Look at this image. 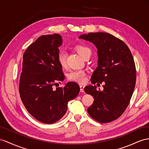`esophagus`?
I'll return each instance as SVG.
<instances>
[{
	"mask_svg": "<svg viewBox=\"0 0 149 149\" xmlns=\"http://www.w3.org/2000/svg\"><path fill=\"white\" fill-rule=\"evenodd\" d=\"M84 86L80 85V91H81V93L84 92Z\"/></svg>",
	"mask_w": 149,
	"mask_h": 149,
	"instance_id": "34e87169",
	"label": "esophagus"
}]
</instances>
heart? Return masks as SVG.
Wrapping results in <instances>:
<instances>
[{
  "mask_svg": "<svg viewBox=\"0 0 149 149\" xmlns=\"http://www.w3.org/2000/svg\"><path fill=\"white\" fill-rule=\"evenodd\" d=\"M75 50L79 54L81 55L84 58V57L91 53L90 49L86 47L84 45H77L75 46ZM66 58H67V53L64 50H61L58 53L57 60L58 62L62 67H65L66 65ZM67 79L70 81H74L79 83H83L85 81L86 79V73L85 72L82 70H72L70 71L67 75Z\"/></svg>",
  "mask_w": 149,
  "mask_h": 149,
  "instance_id": "obj_1",
  "label": "heart"
}]
</instances>
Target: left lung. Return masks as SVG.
<instances>
[{"mask_svg":"<svg viewBox=\"0 0 149 149\" xmlns=\"http://www.w3.org/2000/svg\"><path fill=\"white\" fill-rule=\"evenodd\" d=\"M79 38L96 46L98 65L91 81L97 85L104 83L102 91L96 86L84 88L94 99L87 111L99 123H109L121 116L130 101L136 82L134 60L128 46L111 34L89 33Z\"/></svg>","mask_w":149,"mask_h":149,"instance_id":"8db88e82","label":"left lung"}]
</instances>
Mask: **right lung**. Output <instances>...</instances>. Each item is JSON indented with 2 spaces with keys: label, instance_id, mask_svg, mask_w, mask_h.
Instances as JSON below:
<instances>
[{
  "label": "right lung",
  "instance_id": "add662e5",
  "mask_svg": "<svg viewBox=\"0 0 149 149\" xmlns=\"http://www.w3.org/2000/svg\"><path fill=\"white\" fill-rule=\"evenodd\" d=\"M58 34L41 36L23 54L19 91L27 111L41 123L58 121L67 111L68 102L78 95L80 87L68 82L63 87H53L64 80L57 57L62 45Z\"/></svg>",
  "mask_w": 149,
  "mask_h": 149
}]
</instances>
